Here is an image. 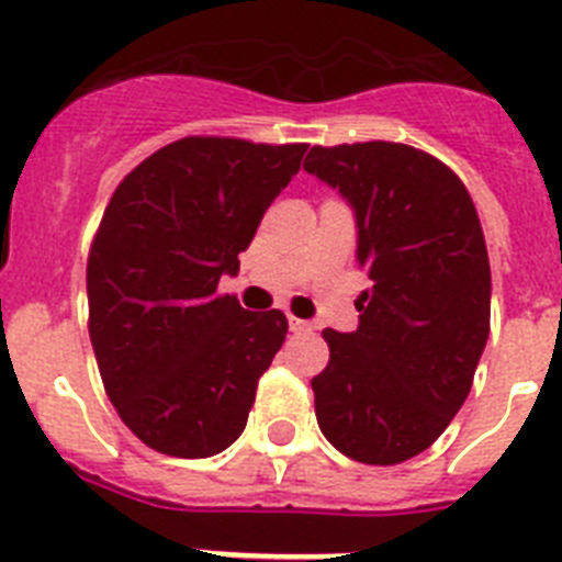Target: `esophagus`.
I'll return each mask as SVG.
<instances>
[{
    "mask_svg": "<svg viewBox=\"0 0 562 562\" xmlns=\"http://www.w3.org/2000/svg\"><path fill=\"white\" fill-rule=\"evenodd\" d=\"M290 329L297 331V335H304V331H312V324L310 321H301V317L290 315Z\"/></svg>",
    "mask_w": 562,
    "mask_h": 562,
    "instance_id": "1",
    "label": "esophagus"
}]
</instances>
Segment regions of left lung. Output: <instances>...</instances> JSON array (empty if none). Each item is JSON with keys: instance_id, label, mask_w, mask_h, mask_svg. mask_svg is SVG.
I'll list each match as a JSON object with an SVG mask.
<instances>
[{"instance_id": "obj_1", "label": "left lung", "mask_w": 562, "mask_h": 562, "mask_svg": "<svg viewBox=\"0 0 562 562\" xmlns=\"http://www.w3.org/2000/svg\"><path fill=\"white\" fill-rule=\"evenodd\" d=\"M304 168L351 202L371 286L360 326L326 329L312 380L326 439L362 464L428 450L473 389L490 335V258L464 182L405 143L312 146Z\"/></svg>"}]
</instances>
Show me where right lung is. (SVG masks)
Masks as SVG:
<instances>
[{
	"instance_id": "right-lung-1",
	"label": "right lung",
	"mask_w": 562,
	"mask_h": 562,
	"mask_svg": "<svg viewBox=\"0 0 562 562\" xmlns=\"http://www.w3.org/2000/svg\"><path fill=\"white\" fill-rule=\"evenodd\" d=\"M304 151L193 134L114 188L89 247V337L114 411L157 453L207 459L245 430L286 315L216 286Z\"/></svg>"
}]
</instances>
